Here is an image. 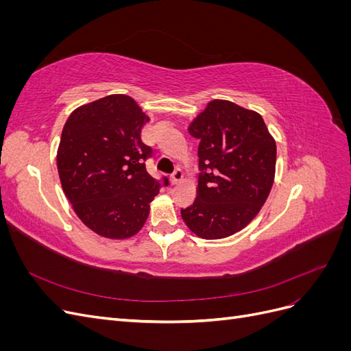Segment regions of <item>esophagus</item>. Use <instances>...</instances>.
<instances>
[{"instance_id":"esophagus-1","label":"esophagus","mask_w":351,"mask_h":351,"mask_svg":"<svg viewBox=\"0 0 351 351\" xmlns=\"http://www.w3.org/2000/svg\"><path fill=\"white\" fill-rule=\"evenodd\" d=\"M182 178H183V173H182V169L177 168L176 171L171 174V178H169V182H171V184H177V183L182 182Z\"/></svg>"}]
</instances>
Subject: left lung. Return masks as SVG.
<instances>
[{
  "mask_svg": "<svg viewBox=\"0 0 351 351\" xmlns=\"http://www.w3.org/2000/svg\"><path fill=\"white\" fill-rule=\"evenodd\" d=\"M199 139V180L193 205L182 209L196 236L224 239L246 227L267 200L275 177L277 145L261 114L210 101L190 123Z\"/></svg>",
  "mask_w": 351,
  "mask_h": 351,
  "instance_id": "obj_1",
  "label": "left lung"
}]
</instances>
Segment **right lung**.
<instances>
[{"instance_id": "1", "label": "right lung", "mask_w": 351, "mask_h": 351, "mask_svg": "<svg viewBox=\"0 0 351 351\" xmlns=\"http://www.w3.org/2000/svg\"><path fill=\"white\" fill-rule=\"evenodd\" d=\"M149 121L127 95L82 105L67 119L57 152L61 186L86 227L107 239H129L149 215L161 182L146 171L152 147L142 142ZM164 186L168 184L162 177Z\"/></svg>"}]
</instances>
